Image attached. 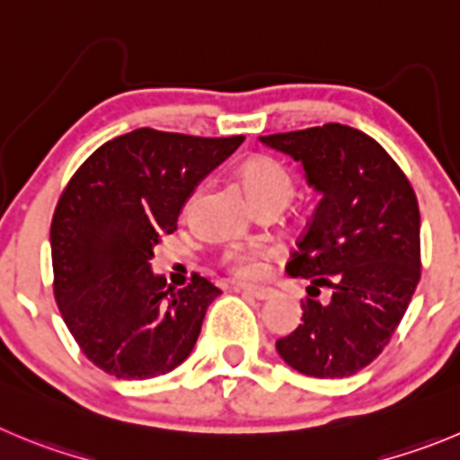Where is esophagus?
I'll use <instances>...</instances> for the list:
<instances>
[{"label": "esophagus", "instance_id": "esophagus-1", "mask_svg": "<svg viewBox=\"0 0 460 460\" xmlns=\"http://www.w3.org/2000/svg\"><path fill=\"white\" fill-rule=\"evenodd\" d=\"M238 290L254 299H270L274 293L272 288H265V286H238Z\"/></svg>", "mask_w": 460, "mask_h": 460}]
</instances>
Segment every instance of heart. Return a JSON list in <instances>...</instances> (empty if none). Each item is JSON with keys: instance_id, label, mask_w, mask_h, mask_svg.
<instances>
[{"instance_id": "b5f03b06", "label": "heart", "mask_w": 460, "mask_h": 460, "mask_svg": "<svg viewBox=\"0 0 460 460\" xmlns=\"http://www.w3.org/2000/svg\"><path fill=\"white\" fill-rule=\"evenodd\" d=\"M244 188L250 192L256 204H270L279 201L286 206V201L293 197V177L281 163L272 158H254L240 172ZM270 250L263 243H234L226 244L220 254L222 268L240 279H254L263 272V265L268 261Z\"/></svg>"}]
</instances>
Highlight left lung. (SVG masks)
I'll return each instance as SVG.
<instances>
[{"instance_id": "obj_1", "label": "left lung", "mask_w": 460, "mask_h": 460, "mask_svg": "<svg viewBox=\"0 0 460 460\" xmlns=\"http://www.w3.org/2000/svg\"><path fill=\"white\" fill-rule=\"evenodd\" d=\"M302 163L322 195L290 254L293 277L311 281L302 324L277 341L290 367L315 379L351 376L384 351L420 281V208L390 154L347 124L261 136ZM322 288L327 300H317Z\"/></svg>"}]
</instances>
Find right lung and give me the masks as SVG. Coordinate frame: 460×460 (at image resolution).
Listing matches in <instances>:
<instances>
[{
	"instance_id": "add662e5",
	"label": "right lung",
	"mask_w": 460,
	"mask_h": 460,
	"mask_svg": "<svg viewBox=\"0 0 460 460\" xmlns=\"http://www.w3.org/2000/svg\"><path fill=\"white\" fill-rule=\"evenodd\" d=\"M243 140L143 127L94 149L67 181L51 217L54 297L106 375L154 379L190 356L220 288L199 274L167 288L149 261L197 183Z\"/></svg>"
}]
</instances>
